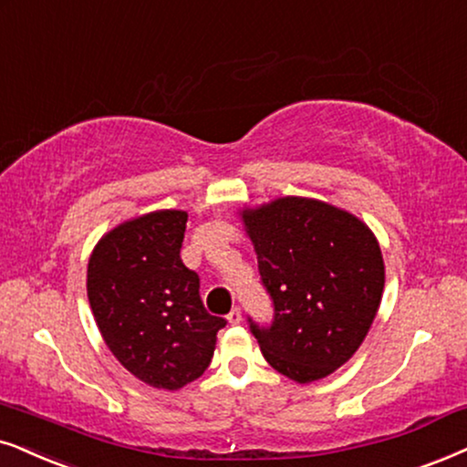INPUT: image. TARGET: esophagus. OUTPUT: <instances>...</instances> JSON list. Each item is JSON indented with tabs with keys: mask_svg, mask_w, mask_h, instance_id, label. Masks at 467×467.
Listing matches in <instances>:
<instances>
[{
	"mask_svg": "<svg viewBox=\"0 0 467 467\" xmlns=\"http://www.w3.org/2000/svg\"><path fill=\"white\" fill-rule=\"evenodd\" d=\"M228 323L230 326H239L241 323V308H237V306L228 312Z\"/></svg>",
	"mask_w": 467,
	"mask_h": 467,
	"instance_id": "obj_1",
	"label": "esophagus"
}]
</instances>
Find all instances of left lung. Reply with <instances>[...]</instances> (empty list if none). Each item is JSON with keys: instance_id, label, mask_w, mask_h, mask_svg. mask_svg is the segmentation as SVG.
I'll list each match as a JSON object with an SVG mask.
<instances>
[{"instance_id": "8db88e82", "label": "left lung", "mask_w": 467, "mask_h": 467, "mask_svg": "<svg viewBox=\"0 0 467 467\" xmlns=\"http://www.w3.org/2000/svg\"><path fill=\"white\" fill-rule=\"evenodd\" d=\"M241 217L274 302L271 326L247 318L250 332L277 373L323 379L358 351L379 310L386 271L375 234L312 198H277Z\"/></svg>"}]
</instances>
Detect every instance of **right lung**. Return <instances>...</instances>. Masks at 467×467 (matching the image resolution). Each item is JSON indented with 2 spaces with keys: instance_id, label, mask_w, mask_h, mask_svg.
<instances>
[{
  "instance_id": "right-lung-1",
  "label": "right lung",
  "mask_w": 467,
  "mask_h": 467,
  "mask_svg": "<svg viewBox=\"0 0 467 467\" xmlns=\"http://www.w3.org/2000/svg\"><path fill=\"white\" fill-rule=\"evenodd\" d=\"M185 211H155L109 230L88 263V299L105 345L129 373L179 390L209 368L226 318L209 315L181 261Z\"/></svg>"
}]
</instances>
